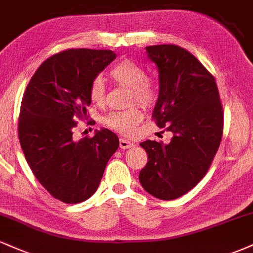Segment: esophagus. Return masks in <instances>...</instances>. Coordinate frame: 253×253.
I'll use <instances>...</instances> for the list:
<instances>
[{"label":"esophagus","mask_w":253,"mask_h":253,"mask_svg":"<svg viewBox=\"0 0 253 253\" xmlns=\"http://www.w3.org/2000/svg\"><path fill=\"white\" fill-rule=\"evenodd\" d=\"M133 146H134V144L130 143V141L126 140V139H123V138L120 139V149L126 150V149H130V147H133Z\"/></svg>","instance_id":"34e87169"}]
</instances>
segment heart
I'll return each mask as SVG.
<instances>
[{
  "label": "heart",
  "mask_w": 253,
  "mask_h": 253,
  "mask_svg": "<svg viewBox=\"0 0 253 253\" xmlns=\"http://www.w3.org/2000/svg\"><path fill=\"white\" fill-rule=\"evenodd\" d=\"M110 76L120 85L127 86L132 90L130 102H139L144 106H150L156 101L157 89L151 81L147 80L146 71L143 66L130 62L117 64L110 70ZM90 100L96 106H103L107 98V88L103 78L97 76L94 78L90 85ZM144 119V113L140 107L134 106L125 110H115L104 118L103 123L109 129L114 130L121 135H132L138 125Z\"/></svg>",
  "instance_id": "1"
}]
</instances>
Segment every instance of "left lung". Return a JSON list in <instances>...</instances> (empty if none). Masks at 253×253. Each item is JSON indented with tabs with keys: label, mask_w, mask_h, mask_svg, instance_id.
Instances as JSON below:
<instances>
[{
	"label": "left lung",
	"mask_w": 253,
	"mask_h": 253,
	"mask_svg": "<svg viewBox=\"0 0 253 253\" xmlns=\"http://www.w3.org/2000/svg\"><path fill=\"white\" fill-rule=\"evenodd\" d=\"M158 69L152 117L172 133L169 144L146 140L147 164L139 181L159 200L181 197L203 178L219 149L223 114L215 80L190 52L176 45L146 47Z\"/></svg>",
	"instance_id": "left-lung-1"
}]
</instances>
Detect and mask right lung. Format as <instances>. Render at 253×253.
<instances>
[{
    "mask_svg": "<svg viewBox=\"0 0 253 253\" xmlns=\"http://www.w3.org/2000/svg\"><path fill=\"white\" fill-rule=\"evenodd\" d=\"M117 54L110 50H66L46 59L31 78L21 102L19 139L34 176L52 196L80 203L97 190L119 147L112 130L75 139L76 118L86 115L90 85Z\"/></svg>",
    "mask_w": 253,
    "mask_h": 253,
    "instance_id": "right-lung-1",
    "label": "right lung"
}]
</instances>
